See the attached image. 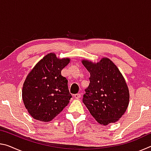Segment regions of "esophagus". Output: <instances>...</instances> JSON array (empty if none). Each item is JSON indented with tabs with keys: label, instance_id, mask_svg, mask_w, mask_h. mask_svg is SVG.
<instances>
[{
	"label": "esophagus",
	"instance_id": "esophagus-1",
	"mask_svg": "<svg viewBox=\"0 0 151 151\" xmlns=\"http://www.w3.org/2000/svg\"><path fill=\"white\" fill-rule=\"evenodd\" d=\"M81 96V94L80 93H78V94H76L74 95V97H75V99H80Z\"/></svg>",
	"mask_w": 151,
	"mask_h": 151
}]
</instances>
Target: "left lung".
<instances>
[{"instance_id": "8db88e82", "label": "left lung", "mask_w": 151, "mask_h": 151, "mask_svg": "<svg viewBox=\"0 0 151 151\" xmlns=\"http://www.w3.org/2000/svg\"><path fill=\"white\" fill-rule=\"evenodd\" d=\"M90 73V83L85 91L83 102L96 121L107 125L116 122L126 111L129 92L124 78L116 65L104 58L94 64L83 60Z\"/></svg>"}]
</instances>
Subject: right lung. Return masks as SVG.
<instances>
[{
	"mask_svg": "<svg viewBox=\"0 0 151 151\" xmlns=\"http://www.w3.org/2000/svg\"><path fill=\"white\" fill-rule=\"evenodd\" d=\"M69 61V58L59 59L50 53L27 76L22 88V100L35 119L50 121L69 103L72 95L68 81L61 75V70Z\"/></svg>",
	"mask_w": 151,
	"mask_h": 151,
	"instance_id": "right-lung-1",
	"label": "right lung"
}]
</instances>
